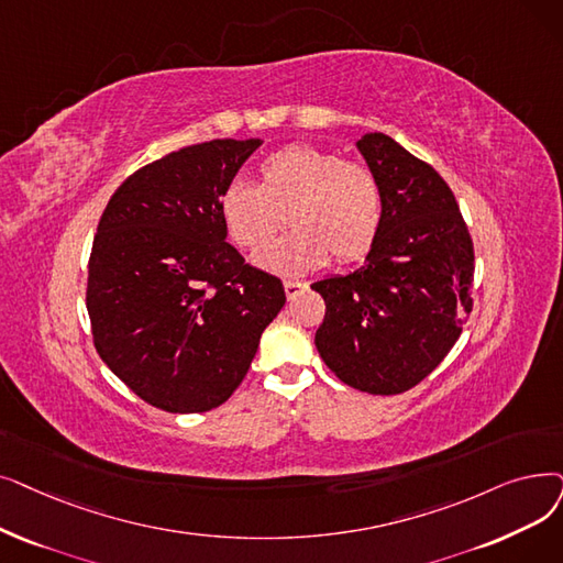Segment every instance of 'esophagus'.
<instances>
[{
	"label": "esophagus",
	"instance_id": "obj_1",
	"mask_svg": "<svg viewBox=\"0 0 563 563\" xmlns=\"http://www.w3.org/2000/svg\"><path fill=\"white\" fill-rule=\"evenodd\" d=\"M283 287H285V295H287L289 301L295 299L301 289H306V285H303V283H297V280H285Z\"/></svg>",
	"mask_w": 563,
	"mask_h": 563
}]
</instances>
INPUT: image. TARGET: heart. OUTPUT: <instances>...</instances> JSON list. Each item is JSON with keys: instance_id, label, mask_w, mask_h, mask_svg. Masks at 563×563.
Instances as JSON below:
<instances>
[{"instance_id": "obj_1", "label": "heart", "mask_w": 563, "mask_h": 563, "mask_svg": "<svg viewBox=\"0 0 563 563\" xmlns=\"http://www.w3.org/2000/svg\"><path fill=\"white\" fill-rule=\"evenodd\" d=\"M221 221L243 251H260L288 218L292 232L255 257L264 272L303 276L371 253L384 218V195L368 165L312 144H289L260 165V188L225 186Z\"/></svg>"}]
</instances>
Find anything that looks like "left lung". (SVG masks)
I'll use <instances>...</instances> for the list:
<instances>
[{"mask_svg":"<svg viewBox=\"0 0 563 563\" xmlns=\"http://www.w3.org/2000/svg\"><path fill=\"white\" fill-rule=\"evenodd\" d=\"M358 152L379 179L384 218L365 264L317 280L327 312L314 345L340 382L396 396L426 379L472 312L474 243L437 169L384 133Z\"/></svg>","mask_w":563,"mask_h":563,"instance_id":"obj_1","label":"left lung"}]
</instances>
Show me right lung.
Returning a JSON list of instances; mask_svg holds the SVG:
<instances>
[{
	"instance_id": "obj_1",
	"label": "right lung",
	"mask_w": 563,
	"mask_h": 563,
	"mask_svg": "<svg viewBox=\"0 0 563 563\" xmlns=\"http://www.w3.org/2000/svg\"><path fill=\"white\" fill-rule=\"evenodd\" d=\"M262 140H211L140 167L93 236V347L137 398L173 413L223 405L285 306L280 278L225 241L218 202Z\"/></svg>"
}]
</instances>
